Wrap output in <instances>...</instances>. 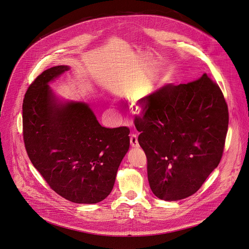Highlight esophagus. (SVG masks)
Returning <instances> with one entry per match:
<instances>
[{"label": "esophagus", "instance_id": "obj_1", "mask_svg": "<svg viewBox=\"0 0 249 249\" xmlns=\"http://www.w3.org/2000/svg\"><path fill=\"white\" fill-rule=\"evenodd\" d=\"M130 141H131V146H132V147H134V148H138V147H139L138 136H137V135H132L131 138H130Z\"/></svg>", "mask_w": 249, "mask_h": 249}]
</instances>
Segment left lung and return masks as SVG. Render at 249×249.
Wrapping results in <instances>:
<instances>
[{
  "instance_id": "left-lung-1",
  "label": "left lung",
  "mask_w": 249,
  "mask_h": 249,
  "mask_svg": "<svg viewBox=\"0 0 249 249\" xmlns=\"http://www.w3.org/2000/svg\"><path fill=\"white\" fill-rule=\"evenodd\" d=\"M228 117L221 89L206 73L145 97L135 124L155 196L174 201L200 188L221 161Z\"/></svg>"
}]
</instances>
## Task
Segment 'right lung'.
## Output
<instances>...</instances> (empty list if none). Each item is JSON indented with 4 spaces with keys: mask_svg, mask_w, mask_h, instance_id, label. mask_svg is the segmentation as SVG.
Listing matches in <instances>:
<instances>
[{
    "mask_svg": "<svg viewBox=\"0 0 249 249\" xmlns=\"http://www.w3.org/2000/svg\"><path fill=\"white\" fill-rule=\"evenodd\" d=\"M69 70L53 67L29 86L23 103L24 141L30 161L53 191L92 204L111 193L130 147V130L102 127L87 103L59 99L49 84Z\"/></svg>",
    "mask_w": 249,
    "mask_h": 249,
    "instance_id": "1",
    "label": "right lung"
}]
</instances>
